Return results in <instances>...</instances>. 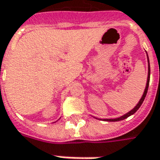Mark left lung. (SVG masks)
I'll list each match as a JSON object with an SVG mask.
<instances>
[{"label": "left lung", "instance_id": "left-lung-1", "mask_svg": "<svg viewBox=\"0 0 160 160\" xmlns=\"http://www.w3.org/2000/svg\"><path fill=\"white\" fill-rule=\"evenodd\" d=\"M148 62H149V58H148ZM150 74H151V70H150V63H149V71H148V79H147V83H146V87H145V90H144V92H143L142 97L141 98V99H140L139 103H138V105L136 106V108H133L130 112H128V113H126V114H124V115H123V116H122V117L116 118V119H106L105 121H108V122H118V121H122V120L126 119V118H128V116H130V115L134 114L135 112L138 111V109H139V108L141 107V105L142 104V102H143V100H144L145 97H146V94H147L148 88H149V82H150Z\"/></svg>", "mask_w": 160, "mask_h": 160}]
</instances>
